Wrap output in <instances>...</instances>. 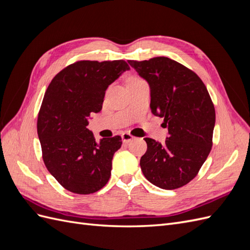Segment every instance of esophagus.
Instances as JSON below:
<instances>
[{
	"mask_svg": "<svg viewBox=\"0 0 250 250\" xmlns=\"http://www.w3.org/2000/svg\"><path fill=\"white\" fill-rule=\"evenodd\" d=\"M132 140H133V137H132L130 133H128V132L122 133V141H123V143L128 144L129 142H131Z\"/></svg>",
	"mask_w": 250,
	"mask_h": 250,
	"instance_id": "34e87169",
	"label": "esophagus"
}]
</instances>
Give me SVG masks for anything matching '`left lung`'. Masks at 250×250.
I'll list each match as a JSON object with an SVG mask.
<instances>
[{
    "label": "left lung",
    "mask_w": 250,
    "mask_h": 250,
    "mask_svg": "<svg viewBox=\"0 0 250 250\" xmlns=\"http://www.w3.org/2000/svg\"><path fill=\"white\" fill-rule=\"evenodd\" d=\"M150 87V108L164 119L168 137L164 144L145 138L146 153L140 165L151 184L174 190L197 175L211 149L215 107L202 80L168 57L128 60Z\"/></svg>",
    "instance_id": "obj_1"
}]
</instances>
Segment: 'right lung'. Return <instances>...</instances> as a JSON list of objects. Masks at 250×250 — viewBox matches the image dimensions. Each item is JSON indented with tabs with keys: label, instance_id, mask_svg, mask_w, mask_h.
Returning <instances> with one entry per match:
<instances>
[{
	"label": "right lung",
	"instance_id": "add662e5",
	"mask_svg": "<svg viewBox=\"0 0 250 250\" xmlns=\"http://www.w3.org/2000/svg\"><path fill=\"white\" fill-rule=\"evenodd\" d=\"M130 70L124 60L70 64L53 78L37 119V134L48 171L67 191L92 194L110 177L120 135L97 142L88 119L102 109L107 87Z\"/></svg>",
	"mask_w": 250,
	"mask_h": 250
}]
</instances>
